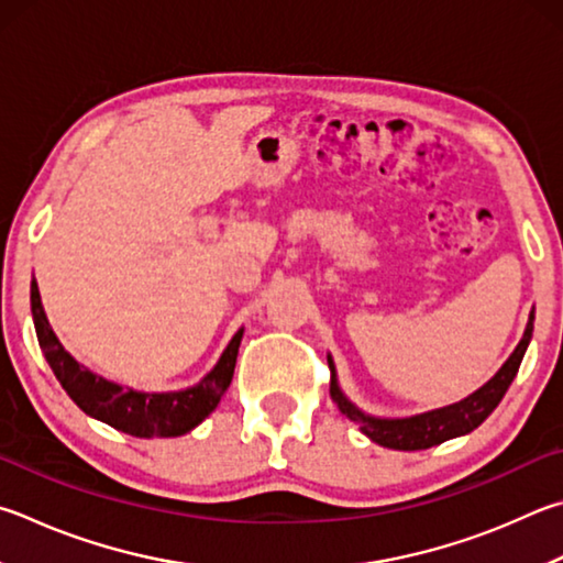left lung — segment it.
Returning a JSON list of instances; mask_svg holds the SVG:
<instances>
[{"instance_id":"8db88e82","label":"left lung","mask_w":563,"mask_h":563,"mask_svg":"<svg viewBox=\"0 0 563 563\" xmlns=\"http://www.w3.org/2000/svg\"><path fill=\"white\" fill-rule=\"evenodd\" d=\"M531 330H534V312L529 314L522 342L517 344L512 356L503 364V369H499L485 386H479L475 394H470L467 398H463V401H457L453 406L435 408V411L411 416V418L364 416L360 408L346 401L344 394L340 391V386H336L332 360H327L330 362V372H332L330 394L334 398V404L340 406V411L346 418H352V421L362 423V433L369 435L374 443H379L384 448H394V451H426V448L451 441L455 435H465L470 431H475V428L495 411L497 404L503 401V396L507 394L509 384L515 382L519 364H522V356L531 340Z\"/></svg>"}]
</instances>
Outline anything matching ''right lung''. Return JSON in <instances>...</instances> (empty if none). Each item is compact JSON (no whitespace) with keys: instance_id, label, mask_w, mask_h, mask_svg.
I'll use <instances>...</instances> for the list:
<instances>
[{"instance_id":"obj_1","label":"right lung","mask_w":563,"mask_h":563,"mask_svg":"<svg viewBox=\"0 0 563 563\" xmlns=\"http://www.w3.org/2000/svg\"><path fill=\"white\" fill-rule=\"evenodd\" d=\"M32 314L41 352H44L58 384L74 398V404L84 413L135 438H175L197 428L219 406L221 396L227 394L233 369H236L239 344L243 336V330L233 334L219 364L197 386L172 394H142L106 382L103 376L84 369L64 350V344L56 340L54 330H51L44 308H41L36 280H32Z\"/></svg>"}]
</instances>
